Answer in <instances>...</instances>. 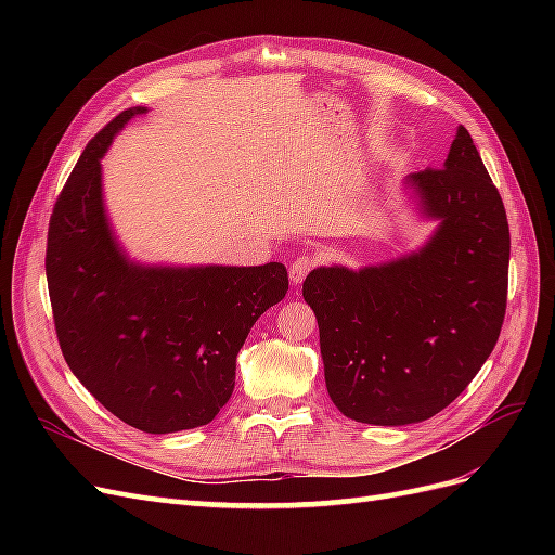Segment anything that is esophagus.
<instances>
[{"label":"esophagus","mask_w":555,"mask_h":555,"mask_svg":"<svg viewBox=\"0 0 555 555\" xmlns=\"http://www.w3.org/2000/svg\"><path fill=\"white\" fill-rule=\"evenodd\" d=\"M312 266H314V261H312L310 257H298V259H294L292 266H289V280H292V284H300V282H304L306 275L312 271Z\"/></svg>","instance_id":"obj_1"}]
</instances>
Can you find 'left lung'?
Wrapping results in <instances>:
<instances>
[{
	"mask_svg": "<svg viewBox=\"0 0 555 555\" xmlns=\"http://www.w3.org/2000/svg\"><path fill=\"white\" fill-rule=\"evenodd\" d=\"M405 184L438 224L424 245L361 268L319 266L304 282L333 405L373 426L426 422L456 400L507 308V215L467 129L442 169Z\"/></svg>",
	"mask_w": 555,
	"mask_h": 555,
	"instance_id": "obj_1",
	"label": "left lung"
}]
</instances>
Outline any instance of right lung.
<instances>
[{"label":"right lung","instance_id":"obj_1","mask_svg":"<svg viewBox=\"0 0 555 555\" xmlns=\"http://www.w3.org/2000/svg\"><path fill=\"white\" fill-rule=\"evenodd\" d=\"M129 108L96 133L57 198L46 278L62 354L78 382L143 433L210 424L236 384L257 319L284 298V263H145L129 257L104 204L102 159Z\"/></svg>","mask_w":555,"mask_h":555}]
</instances>
